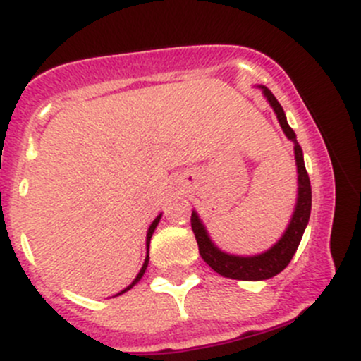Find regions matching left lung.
<instances>
[{"instance_id":"obj_1","label":"left lung","mask_w":361,"mask_h":361,"mask_svg":"<svg viewBox=\"0 0 361 361\" xmlns=\"http://www.w3.org/2000/svg\"><path fill=\"white\" fill-rule=\"evenodd\" d=\"M263 91L264 98H267L273 111L276 114L281 130L285 135L293 142V152H295V164H297V181H299V190H297V204L293 210L292 219H290L288 227L285 233L268 251L259 252L255 256H238L229 255V252L219 250L212 243L209 233H207L204 222L200 221L198 214L192 212V229L198 244V252L204 258V261L217 271L219 275L226 276V279L244 280V281H259L268 280L271 276L279 275L281 270L287 268L290 259L295 255L297 247H299L302 235H304L305 227L309 224L310 217V207H312V192H310V180L307 171H305L304 154H302V147L297 142L295 132L288 126L285 111L281 105L273 97V93L267 86H259Z\"/></svg>"}]
</instances>
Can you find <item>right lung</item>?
<instances>
[{"mask_svg": "<svg viewBox=\"0 0 361 361\" xmlns=\"http://www.w3.org/2000/svg\"><path fill=\"white\" fill-rule=\"evenodd\" d=\"M161 215H163V214H159V215H157V217L154 219V221H152V224H151V226H149V229H147V235H146V247H147V256H146V259H144V264H142V268H140V271L137 273V276H135V279L132 280V283L128 285L127 288H123L122 292H118L117 295H122V293H126L127 290H130L132 287H134L135 283H139V280L142 279V276H144V273H146V268H147V264H149V243H151L152 233H154V229H156V227H157V224H159V221H161Z\"/></svg>", "mask_w": 361, "mask_h": 361, "instance_id": "right-lung-1", "label": "right lung"}]
</instances>
